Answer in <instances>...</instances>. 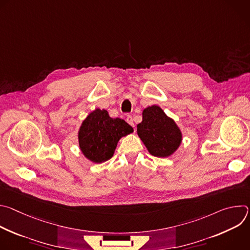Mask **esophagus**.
<instances>
[{
  "label": "esophagus",
  "instance_id": "obj_1",
  "mask_svg": "<svg viewBox=\"0 0 250 250\" xmlns=\"http://www.w3.org/2000/svg\"><path fill=\"white\" fill-rule=\"evenodd\" d=\"M125 121L132 126V127H134V124H133V120H132V117L131 116H126V119H125Z\"/></svg>",
  "mask_w": 250,
  "mask_h": 250
}]
</instances>
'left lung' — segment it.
I'll use <instances>...</instances> for the list:
<instances>
[{
	"mask_svg": "<svg viewBox=\"0 0 250 250\" xmlns=\"http://www.w3.org/2000/svg\"><path fill=\"white\" fill-rule=\"evenodd\" d=\"M137 135L151 155L162 158L171 156L179 148L183 139L180 127L157 104L142 111Z\"/></svg>",
	"mask_w": 250,
	"mask_h": 250,
	"instance_id": "1",
	"label": "left lung"
}]
</instances>
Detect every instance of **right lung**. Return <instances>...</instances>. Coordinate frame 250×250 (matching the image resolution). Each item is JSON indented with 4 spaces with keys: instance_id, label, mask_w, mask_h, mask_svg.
<instances>
[{
    "instance_id": "obj_1",
    "label": "right lung",
    "mask_w": 250,
    "mask_h": 250,
    "mask_svg": "<svg viewBox=\"0 0 250 250\" xmlns=\"http://www.w3.org/2000/svg\"><path fill=\"white\" fill-rule=\"evenodd\" d=\"M133 128L122 119H113L105 110L95 109L82 122L78 130L79 147L83 155L94 163L113 157L118 142Z\"/></svg>"
}]
</instances>
